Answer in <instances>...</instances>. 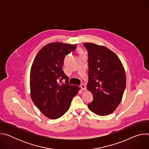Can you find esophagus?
<instances>
[{
  "label": "esophagus",
  "instance_id": "34e87169",
  "mask_svg": "<svg viewBox=\"0 0 149 149\" xmlns=\"http://www.w3.org/2000/svg\"><path fill=\"white\" fill-rule=\"evenodd\" d=\"M80 87H81V90H86V86H85V85L84 84H81L80 85Z\"/></svg>",
  "mask_w": 149,
  "mask_h": 149
}]
</instances>
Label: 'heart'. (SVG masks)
Here are the masks:
<instances>
[{
    "label": "heart",
    "instance_id": "heart-1",
    "mask_svg": "<svg viewBox=\"0 0 149 149\" xmlns=\"http://www.w3.org/2000/svg\"><path fill=\"white\" fill-rule=\"evenodd\" d=\"M79 53H81V51H79Z\"/></svg>",
    "mask_w": 149,
    "mask_h": 149
}]
</instances>
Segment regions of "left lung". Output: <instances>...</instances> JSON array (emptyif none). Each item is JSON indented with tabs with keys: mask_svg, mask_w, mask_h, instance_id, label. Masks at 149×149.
<instances>
[{
	"mask_svg": "<svg viewBox=\"0 0 149 149\" xmlns=\"http://www.w3.org/2000/svg\"><path fill=\"white\" fill-rule=\"evenodd\" d=\"M88 52V82L87 86L93 95L88 109L98 116L112 113L120 104L126 84L124 67L111 50L93 43H85Z\"/></svg>",
	"mask_w": 149,
	"mask_h": 149,
	"instance_id": "left-lung-1",
	"label": "left lung"
}]
</instances>
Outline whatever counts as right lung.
I'll return each mask as SVG.
<instances>
[{"label": "right lung", "instance_id": "right-lung-1", "mask_svg": "<svg viewBox=\"0 0 149 149\" xmlns=\"http://www.w3.org/2000/svg\"><path fill=\"white\" fill-rule=\"evenodd\" d=\"M76 45L54 42L37 54L31 70V97L37 108L47 117L56 119L69 109L72 98L80 89L69 84L62 67L67 55ZM63 81H65L64 83Z\"/></svg>", "mask_w": 149, "mask_h": 149}]
</instances>
